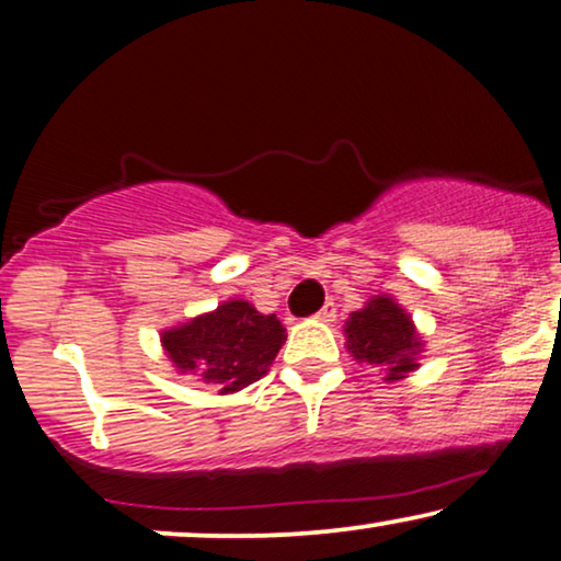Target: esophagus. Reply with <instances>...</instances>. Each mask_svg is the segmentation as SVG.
Returning <instances> with one entry per match:
<instances>
[{"label": "esophagus", "mask_w": 561, "mask_h": 561, "mask_svg": "<svg viewBox=\"0 0 561 561\" xmlns=\"http://www.w3.org/2000/svg\"><path fill=\"white\" fill-rule=\"evenodd\" d=\"M334 317H337V309H334L332 301H327L324 307L317 311V319H322V322H334Z\"/></svg>", "instance_id": "34e87169"}]
</instances>
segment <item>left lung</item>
<instances>
[{"label":"left lung","instance_id":"1","mask_svg":"<svg viewBox=\"0 0 561 561\" xmlns=\"http://www.w3.org/2000/svg\"><path fill=\"white\" fill-rule=\"evenodd\" d=\"M345 334L353 358L383 370L389 381L417 368L414 355L420 353V340L412 319L387 296L370 298L360 311H353Z\"/></svg>","mask_w":561,"mask_h":561}]
</instances>
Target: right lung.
Returning <instances> with one entry per match:
<instances>
[{"instance_id":"1","label":"right lung","mask_w":561,"mask_h":561,"mask_svg":"<svg viewBox=\"0 0 561 561\" xmlns=\"http://www.w3.org/2000/svg\"><path fill=\"white\" fill-rule=\"evenodd\" d=\"M286 330L275 314H260L247 301H227L162 334V345L180 370H201L221 391L250 387L275 360Z\"/></svg>"}]
</instances>
